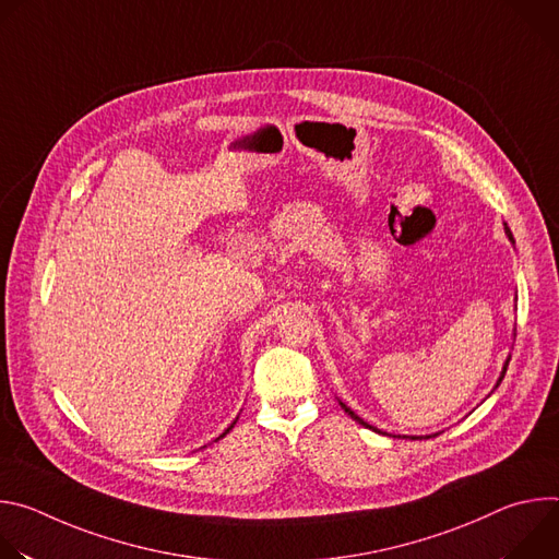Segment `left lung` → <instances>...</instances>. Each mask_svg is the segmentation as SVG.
I'll return each mask as SVG.
<instances>
[{
    "mask_svg": "<svg viewBox=\"0 0 559 559\" xmlns=\"http://www.w3.org/2000/svg\"><path fill=\"white\" fill-rule=\"evenodd\" d=\"M504 231H507V236H509V241L515 246V238H513V234H511V229H509V225L504 223ZM518 298V296H515ZM509 360H511V356H507V360H504V365H502V371H500V378H498V382H496V386L493 389H498L500 386V382H502V378H504V373H507V367H509ZM338 405L345 409V414L347 416H352L358 425H362V427H367V429H371V431H376V433H382V436H389V438H401V436H391V433H384V431H380V429H376V427H371L369 423H365L358 414H354L343 401H338ZM433 436H438V433H433ZM433 436H425V438H433ZM403 438H409V440H418V438H423V436H403Z\"/></svg>",
    "mask_w": 559,
    "mask_h": 559,
    "instance_id": "obj_1",
    "label": "left lung"
}]
</instances>
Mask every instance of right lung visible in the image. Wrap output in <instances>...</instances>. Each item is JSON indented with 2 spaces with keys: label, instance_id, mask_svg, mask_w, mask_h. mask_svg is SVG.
I'll use <instances>...</instances> for the list:
<instances>
[{
  "label": "right lung",
  "instance_id": "add662e5",
  "mask_svg": "<svg viewBox=\"0 0 559 559\" xmlns=\"http://www.w3.org/2000/svg\"><path fill=\"white\" fill-rule=\"evenodd\" d=\"M236 420H238V418H236ZM236 420H234V423H231V425H229V427H227V429H225V431H223V433H221V436H218V438H216V440H221V438H225V436H227V433H229V431H231V427H234V425H236Z\"/></svg>",
  "mask_w": 559,
  "mask_h": 559
}]
</instances>
